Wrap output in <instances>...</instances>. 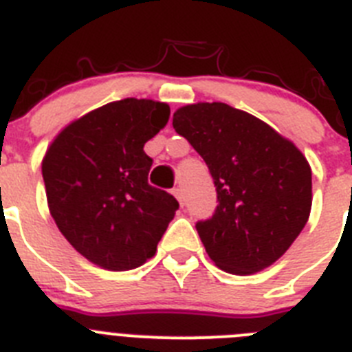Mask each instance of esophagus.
<instances>
[{
    "mask_svg": "<svg viewBox=\"0 0 352 352\" xmlns=\"http://www.w3.org/2000/svg\"><path fill=\"white\" fill-rule=\"evenodd\" d=\"M173 195H174V197H176V199H178L179 204H182V206H183V190H182V188H179V186H176V188H173Z\"/></svg>",
    "mask_w": 352,
    "mask_h": 352,
    "instance_id": "obj_1",
    "label": "esophagus"
}]
</instances>
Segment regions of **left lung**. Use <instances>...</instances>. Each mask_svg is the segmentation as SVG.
Returning a JSON list of instances; mask_svg holds the SVG:
<instances>
[{"instance_id": "8db88e82", "label": "left lung", "mask_w": 352, "mask_h": 352, "mask_svg": "<svg viewBox=\"0 0 352 352\" xmlns=\"http://www.w3.org/2000/svg\"><path fill=\"white\" fill-rule=\"evenodd\" d=\"M173 126L204 158L217 186L214 214L195 223L210 259L232 275L272 266L309 220L307 158L268 123L222 102L179 107Z\"/></svg>"}]
</instances>
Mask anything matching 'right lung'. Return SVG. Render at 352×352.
Segmentation results:
<instances>
[{"mask_svg": "<svg viewBox=\"0 0 352 352\" xmlns=\"http://www.w3.org/2000/svg\"><path fill=\"white\" fill-rule=\"evenodd\" d=\"M169 114V105L148 98L111 102L65 126L42 160L56 226L80 256L109 272L153 257L179 208L148 183L153 160L144 153Z\"/></svg>", "mask_w": 352, "mask_h": 352, "instance_id": "right-lung-1", "label": "right lung"}]
</instances>
